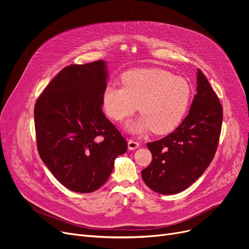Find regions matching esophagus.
Masks as SVG:
<instances>
[{"label": "esophagus", "mask_w": 249, "mask_h": 249, "mask_svg": "<svg viewBox=\"0 0 249 249\" xmlns=\"http://www.w3.org/2000/svg\"><path fill=\"white\" fill-rule=\"evenodd\" d=\"M139 146H140L139 142H137V141H135V140H132V139L128 140V148H129L130 150H135V149H137Z\"/></svg>", "instance_id": "esophagus-1"}]
</instances>
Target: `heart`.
<instances>
[{"label":"heart","instance_id":"obj_1","mask_svg":"<svg viewBox=\"0 0 249 249\" xmlns=\"http://www.w3.org/2000/svg\"><path fill=\"white\" fill-rule=\"evenodd\" d=\"M122 87L108 85L102 95L105 113L120 122L138 108L142 114L125 126L132 134L153 129L158 134L173 131L189 109L193 89L185 77L161 69H138L121 76Z\"/></svg>","mask_w":249,"mask_h":249}]
</instances>
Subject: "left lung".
<instances>
[{"instance_id": "1", "label": "left lung", "mask_w": 249, "mask_h": 249, "mask_svg": "<svg viewBox=\"0 0 249 249\" xmlns=\"http://www.w3.org/2000/svg\"><path fill=\"white\" fill-rule=\"evenodd\" d=\"M196 90L190 112L180 125L164 138L147 143L152 161L141 176L146 186L159 194L175 195L185 191L214 159L223 109L200 70Z\"/></svg>"}]
</instances>
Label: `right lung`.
Segmentation results:
<instances>
[{"instance_id":"add662e5","label":"right lung","mask_w":249,"mask_h":249,"mask_svg":"<svg viewBox=\"0 0 249 249\" xmlns=\"http://www.w3.org/2000/svg\"><path fill=\"white\" fill-rule=\"evenodd\" d=\"M107 62L64 68L34 108L39 155L62 186L91 193L107 181L127 142L102 111Z\"/></svg>"}]
</instances>
